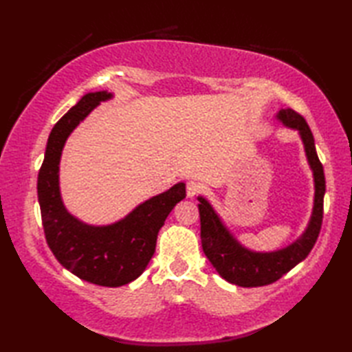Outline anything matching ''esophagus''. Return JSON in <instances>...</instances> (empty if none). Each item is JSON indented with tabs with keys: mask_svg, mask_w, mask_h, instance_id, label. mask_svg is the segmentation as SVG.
<instances>
[{
	"mask_svg": "<svg viewBox=\"0 0 352 352\" xmlns=\"http://www.w3.org/2000/svg\"><path fill=\"white\" fill-rule=\"evenodd\" d=\"M201 190H203V184L197 180H190V182H188V184H186V193H188L189 198H193L195 195H198Z\"/></svg>",
	"mask_w": 352,
	"mask_h": 352,
	"instance_id": "34e87169",
	"label": "esophagus"
}]
</instances>
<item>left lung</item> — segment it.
Instances as JSON below:
<instances>
[{"label":"left lung","mask_w":352,"mask_h":352,"mask_svg":"<svg viewBox=\"0 0 352 352\" xmlns=\"http://www.w3.org/2000/svg\"><path fill=\"white\" fill-rule=\"evenodd\" d=\"M276 119L287 129L300 133L304 144L305 155L313 170L315 180V203L307 228L304 233L286 248L257 252L245 248L222 222L219 214L214 212L212 204L203 197H198V208L201 219V243L208 261L218 271L223 280L241 287L266 286L280 280L292 267L309 256L315 246L324 216V195H325V175L322 163L319 162L315 139L305 119L292 109H281Z\"/></svg>","instance_id":"obj_1"}]
</instances>
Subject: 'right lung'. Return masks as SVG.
I'll return each mask as SVG.
<instances>
[{"label": "right lung", "mask_w": 352, "mask_h": 352, "mask_svg": "<svg viewBox=\"0 0 352 352\" xmlns=\"http://www.w3.org/2000/svg\"><path fill=\"white\" fill-rule=\"evenodd\" d=\"M111 96L107 91L86 94L54 125L37 175V198L45 239L58 263L85 281L119 287L145 271L154 256L159 230L175 204L186 198V184L177 183L110 226H89L66 210L58 186L66 139L101 101Z\"/></svg>", "instance_id": "add662e5"}]
</instances>
